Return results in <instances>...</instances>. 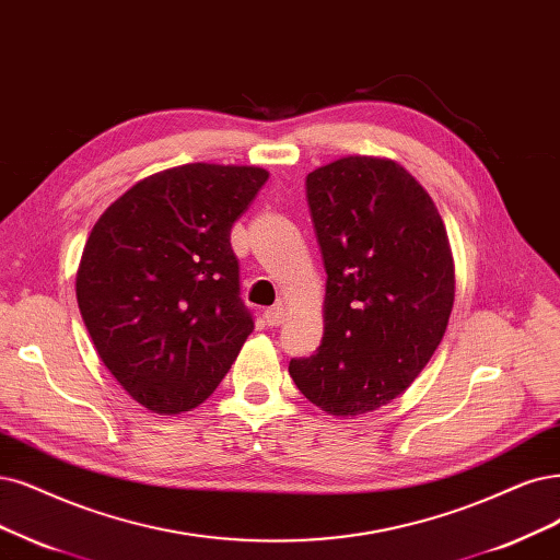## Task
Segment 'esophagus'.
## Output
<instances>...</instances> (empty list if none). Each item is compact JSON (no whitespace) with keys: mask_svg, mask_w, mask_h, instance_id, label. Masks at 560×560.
I'll return each instance as SVG.
<instances>
[{"mask_svg":"<svg viewBox=\"0 0 560 560\" xmlns=\"http://www.w3.org/2000/svg\"><path fill=\"white\" fill-rule=\"evenodd\" d=\"M283 320H285V308H283L281 304H277V306H269L267 312H265V323H267V325L277 327V325H281Z\"/></svg>","mask_w":560,"mask_h":560,"instance_id":"obj_1","label":"esophagus"}]
</instances>
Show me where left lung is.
I'll use <instances>...</instances> for the list:
<instances>
[{"mask_svg":"<svg viewBox=\"0 0 560 560\" xmlns=\"http://www.w3.org/2000/svg\"><path fill=\"white\" fill-rule=\"evenodd\" d=\"M325 262L323 343L288 371L335 418L397 399L447 329L454 258L424 186L385 156H341L306 175Z\"/></svg>","mask_w":560,"mask_h":560,"instance_id":"obj_1","label":"left lung"}]
</instances>
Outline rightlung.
Instances as JSON below:
<instances>
[{"label":"right lung","instance_id":"add662e5","mask_svg":"<svg viewBox=\"0 0 560 560\" xmlns=\"http://www.w3.org/2000/svg\"><path fill=\"white\" fill-rule=\"evenodd\" d=\"M267 177L202 161L142 177L82 248L75 298L96 353L159 416L200 406L254 332L231 228Z\"/></svg>","mask_w":560,"mask_h":560}]
</instances>
